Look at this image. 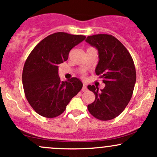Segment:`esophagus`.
<instances>
[{"mask_svg": "<svg viewBox=\"0 0 157 157\" xmlns=\"http://www.w3.org/2000/svg\"><path fill=\"white\" fill-rule=\"evenodd\" d=\"M82 91H87V86H86L85 84H83V86H82Z\"/></svg>", "mask_w": 157, "mask_h": 157, "instance_id": "34e87169", "label": "esophagus"}]
</instances>
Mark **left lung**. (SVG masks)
Returning a JSON list of instances; mask_svg holds the SVG:
<instances>
[{
	"instance_id": "left-lung-1",
	"label": "left lung",
	"mask_w": 157,
	"mask_h": 157,
	"mask_svg": "<svg viewBox=\"0 0 157 157\" xmlns=\"http://www.w3.org/2000/svg\"><path fill=\"white\" fill-rule=\"evenodd\" d=\"M86 41L98 51L95 72L105 84L100 91L94 85L88 86L95 95L88 110L98 120H112L124 111L132 97L136 79L134 60L127 48L112 35H91Z\"/></svg>"
}]
</instances>
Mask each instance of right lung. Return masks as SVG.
<instances>
[{
    "label": "right lung",
    "mask_w": 157,
    "mask_h": 157,
    "mask_svg": "<svg viewBox=\"0 0 157 157\" xmlns=\"http://www.w3.org/2000/svg\"><path fill=\"white\" fill-rule=\"evenodd\" d=\"M85 38L84 35L56 32L42 40L29 55L22 82L25 96L38 114L47 118L59 116L82 89L77 77L60 80L58 65L67 60L70 50Z\"/></svg>",
    "instance_id": "1"
}]
</instances>
